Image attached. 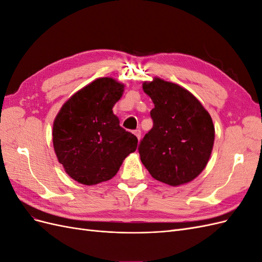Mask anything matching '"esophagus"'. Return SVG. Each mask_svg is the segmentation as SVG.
I'll list each match as a JSON object with an SVG mask.
<instances>
[{
  "instance_id": "1",
  "label": "esophagus",
  "mask_w": 262,
  "mask_h": 262,
  "mask_svg": "<svg viewBox=\"0 0 262 262\" xmlns=\"http://www.w3.org/2000/svg\"><path fill=\"white\" fill-rule=\"evenodd\" d=\"M134 134H136L137 138H138V140L140 141V140H141V130H140V129L136 130V131H134Z\"/></svg>"
}]
</instances>
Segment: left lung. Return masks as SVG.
I'll use <instances>...</instances> for the list:
<instances>
[{
  "mask_svg": "<svg viewBox=\"0 0 262 262\" xmlns=\"http://www.w3.org/2000/svg\"><path fill=\"white\" fill-rule=\"evenodd\" d=\"M152 99L153 128L139 145L141 162L158 181L180 186L207 166L215 130L210 114L193 95L175 83L155 77L143 83Z\"/></svg>",
  "mask_w": 262,
  "mask_h": 262,
  "instance_id": "obj_1",
  "label": "left lung"
}]
</instances>
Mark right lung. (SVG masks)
<instances>
[{
    "label": "right lung",
    "mask_w": 262,
    "mask_h": 262,
    "mask_svg": "<svg viewBox=\"0 0 262 262\" xmlns=\"http://www.w3.org/2000/svg\"><path fill=\"white\" fill-rule=\"evenodd\" d=\"M123 90L124 85L112 77L97 78L76 92L54 119L55 155L80 184L93 186L112 179L137 149V137L121 128L113 113Z\"/></svg>",
    "instance_id": "add662e5"
}]
</instances>
